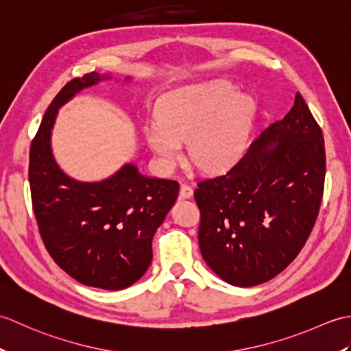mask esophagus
Listing matches in <instances>:
<instances>
[{"mask_svg": "<svg viewBox=\"0 0 351 351\" xmlns=\"http://www.w3.org/2000/svg\"><path fill=\"white\" fill-rule=\"evenodd\" d=\"M180 196H181L182 199H189V197L193 196V187H191L190 184H187V182H182V184H181Z\"/></svg>", "mask_w": 351, "mask_h": 351, "instance_id": "34e87169", "label": "esophagus"}]
</instances>
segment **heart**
<instances>
[{
  "label": "heart",
  "mask_w": 351,
  "mask_h": 351,
  "mask_svg": "<svg viewBox=\"0 0 351 351\" xmlns=\"http://www.w3.org/2000/svg\"><path fill=\"white\" fill-rule=\"evenodd\" d=\"M255 102L229 81L191 86L161 102L158 121L146 128V140L164 169L175 167L189 140L196 166L217 170L234 164L249 143Z\"/></svg>",
  "instance_id": "1"
}]
</instances>
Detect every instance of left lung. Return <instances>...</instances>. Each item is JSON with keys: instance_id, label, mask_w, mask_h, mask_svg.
<instances>
[{"instance_id": "left-lung-1", "label": "left lung", "mask_w": 351, "mask_h": 351, "mask_svg": "<svg viewBox=\"0 0 351 351\" xmlns=\"http://www.w3.org/2000/svg\"><path fill=\"white\" fill-rule=\"evenodd\" d=\"M324 137L300 93L226 173L197 184L199 247L235 287L273 279L309 238L322 205Z\"/></svg>"}]
</instances>
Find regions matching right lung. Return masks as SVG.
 I'll return each instance as SVG.
<instances>
[{
  "label": "right lung",
  "mask_w": 351,
  "mask_h": 351,
  "mask_svg": "<svg viewBox=\"0 0 351 351\" xmlns=\"http://www.w3.org/2000/svg\"><path fill=\"white\" fill-rule=\"evenodd\" d=\"M110 77L90 72L69 81L45 113L29 147L28 180L37 226L51 258L87 287L123 289L152 261V238L180 184L141 175L134 164L99 182L72 180L51 151L57 111L80 90Z\"/></svg>",
  "instance_id": "1"
}]
</instances>
